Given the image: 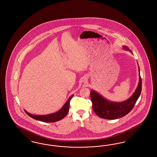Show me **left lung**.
<instances>
[{
	"label": "left lung",
	"instance_id": "1",
	"mask_svg": "<svg viewBox=\"0 0 157 157\" xmlns=\"http://www.w3.org/2000/svg\"><path fill=\"white\" fill-rule=\"evenodd\" d=\"M123 48L126 50L130 51L132 54L127 46L124 45ZM138 72V86L132 96L124 101L115 102L109 101L94 90H91L90 98L94 113L102 119L109 120L119 119L129 113L134 106L141 92L142 81L140 76L139 66Z\"/></svg>",
	"mask_w": 157,
	"mask_h": 157
}]
</instances>
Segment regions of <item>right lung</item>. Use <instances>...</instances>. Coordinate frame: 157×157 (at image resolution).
Here are the masks:
<instances>
[{
    "mask_svg": "<svg viewBox=\"0 0 157 157\" xmlns=\"http://www.w3.org/2000/svg\"><path fill=\"white\" fill-rule=\"evenodd\" d=\"M72 97H73V95L69 97V99H68V101L65 102V103L63 105V106L61 107V109L56 113L46 114V115H34V114L28 113L25 110V112L28 116H29L33 119L37 120L38 121L46 122V123H51V122L58 121L60 120L63 119L65 117V116L67 114V113L69 111L70 101Z\"/></svg>",
    "mask_w": 157,
    "mask_h": 157,
    "instance_id": "1",
    "label": "right lung"
}]
</instances>
